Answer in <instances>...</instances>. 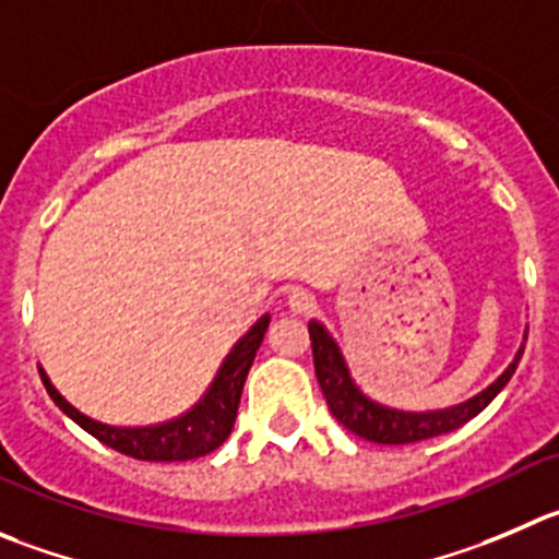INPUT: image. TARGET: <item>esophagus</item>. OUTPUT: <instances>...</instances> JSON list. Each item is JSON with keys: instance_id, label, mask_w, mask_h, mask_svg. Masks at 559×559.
I'll return each instance as SVG.
<instances>
[{"instance_id": "34e87169", "label": "esophagus", "mask_w": 559, "mask_h": 559, "mask_svg": "<svg viewBox=\"0 0 559 559\" xmlns=\"http://www.w3.org/2000/svg\"><path fill=\"white\" fill-rule=\"evenodd\" d=\"M288 307L290 312H296V316H305V312L316 310V296H312L307 288H294L288 294Z\"/></svg>"}]
</instances>
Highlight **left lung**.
<instances>
[{
  "label": "left lung",
  "instance_id": "8db88e82",
  "mask_svg": "<svg viewBox=\"0 0 559 559\" xmlns=\"http://www.w3.org/2000/svg\"><path fill=\"white\" fill-rule=\"evenodd\" d=\"M310 340L318 384H321L323 397H326L329 412H332L334 419H337L340 425H345L350 433L362 436V439L376 444H412L461 428V425L469 423L472 417H477V414L502 392V386L508 384L510 376L515 373L519 359H522L524 354L522 343V348L515 350L513 362L508 365V370H504L493 384H488L486 390L477 392L469 401L459 403V406L436 408V412H401V408H390L370 401V397L354 384L337 343H334L332 334H329L318 321H310ZM524 340H527V334H524Z\"/></svg>",
  "mask_w": 559,
  "mask_h": 559
}]
</instances>
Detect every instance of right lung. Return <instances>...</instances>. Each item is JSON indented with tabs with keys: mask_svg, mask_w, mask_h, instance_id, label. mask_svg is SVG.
<instances>
[{
	"mask_svg": "<svg viewBox=\"0 0 559 559\" xmlns=\"http://www.w3.org/2000/svg\"><path fill=\"white\" fill-rule=\"evenodd\" d=\"M269 321L271 318L263 316L236 345H233V350L227 354L225 362H222L219 373H216L214 384L209 386V392H205L189 412L169 419V423L145 425V428H117V425H104L98 423V419L87 417V414L73 408L71 403L55 390V384H51L44 368L37 370H40V379H44V386L51 395V401H55L73 423L82 425L90 436H95L98 442H104L106 448L140 461L200 459V455L214 453L227 436H230L233 423H236L238 414V403H241L243 381H247L249 368H252L254 362V354H258L260 343H263Z\"/></svg>",
	"mask_w": 559,
	"mask_h": 559,
	"instance_id": "right-lung-1",
	"label": "right lung"
}]
</instances>
